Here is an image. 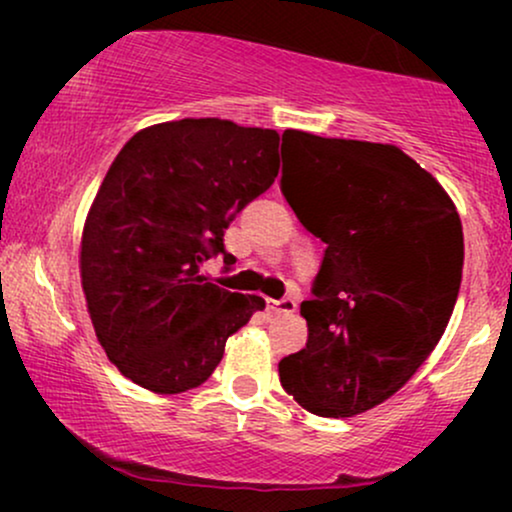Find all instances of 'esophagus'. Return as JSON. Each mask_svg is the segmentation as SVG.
<instances>
[{
	"instance_id": "34e87169",
	"label": "esophagus",
	"mask_w": 512,
	"mask_h": 512,
	"mask_svg": "<svg viewBox=\"0 0 512 512\" xmlns=\"http://www.w3.org/2000/svg\"><path fill=\"white\" fill-rule=\"evenodd\" d=\"M298 303L293 298H281V301H267V310H272L274 315H291L296 313Z\"/></svg>"
}]
</instances>
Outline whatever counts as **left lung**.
<instances>
[{
  "instance_id": "8db88e82",
  "label": "left lung",
  "mask_w": 512,
  "mask_h": 512,
  "mask_svg": "<svg viewBox=\"0 0 512 512\" xmlns=\"http://www.w3.org/2000/svg\"><path fill=\"white\" fill-rule=\"evenodd\" d=\"M298 173L281 192L327 245L308 342L279 380L317 416H356L390 399L443 337L462 281V221L448 192L392 144L286 129Z\"/></svg>"
}]
</instances>
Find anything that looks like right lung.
Here are the masks:
<instances>
[{"instance_id":"right-lung-1","label":"right lung","mask_w":512,"mask_h":512,"mask_svg":"<svg viewBox=\"0 0 512 512\" xmlns=\"http://www.w3.org/2000/svg\"><path fill=\"white\" fill-rule=\"evenodd\" d=\"M279 173V134L185 117L134 134L88 209L81 286L101 346L125 378L178 395L199 387L264 298L211 284L223 231Z\"/></svg>"}]
</instances>
